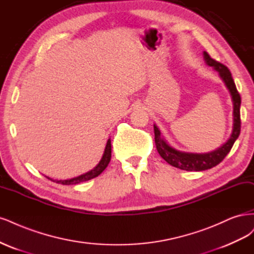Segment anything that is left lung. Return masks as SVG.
Returning a JSON list of instances; mask_svg holds the SVG:
<instances>
[{
    "label": "left lung",
    "mask_w": 254,
    "mask_h": 254,
    "mask_svg": "<svg viewBox=\"0 0 254 254\" xmlns=\"http://www.w3.org/2000/svg\"><path fill=\"white\" fill-rule=\"evenodd\" d=\"M204 60L210 66L214 67L219 72V76L225 81L227 87L231 93L233 105H234V127L230 139L222 146L213 152L206 154H193L179 152L171 146L160 137V130L156 126H154L155 134V144L160 156L165 159L169 165L186 171H203L217 166L227 156L228 153L231 151L235 140L241 133V95L237 92L234 80L231 76V72L226 65L219 63L218 61L212 59L208 53L204 52Z\"/></svg>",
    "instance_id": "1"
}]
</instances>
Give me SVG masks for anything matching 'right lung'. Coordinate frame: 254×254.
I'll return each instance as SVG.
<instances>
[{"label": "right lung", "instance_id": "obj_1", "mask_svg": "<svg viewBox=\"0 0 254 254\" xmlns=\"http://www.w3.org/2000/svg\"><path fill=\"white\" fill-rule=\"evenodd\" d=\"M111 156H112V144H111V140L109 139L108 143H106V146H105L102 159L100 160L99 163H98V166L96 168H94L93 170L87 172V173L82 174V175H80V176L75 177V178L66 179V181H53L52 178L47 177V176H46V178L51 179V181H53L57 184H61V185H76V184H79V183H83V182L89 181V179L95 178V177H97L98 175H100L102 173L104 169L108 167V165L110 163Z\"/></svg>", "mask_w": 254, "mask_h": 254}]
</instances>
